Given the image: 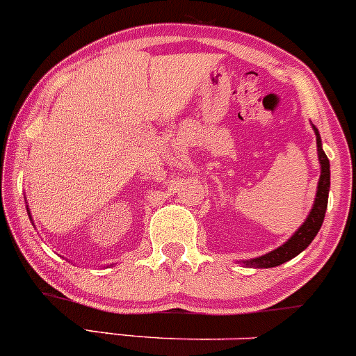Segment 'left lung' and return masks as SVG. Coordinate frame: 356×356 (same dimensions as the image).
Returning <instances> with one entry per match:
<instances>
[{
  "instance_id": "8db88e82",
  "label": "left lung",
  "mask_w": 356,
  "mask_h": 356,
  "mask_svg": "<svg viewBox=\"0 0 356 356\" xmlns=\"http://www.w3.org/2000/svg\"><path fill=\"white\" fill-rule=\"evenodd\" d=\"M315 131V138H317V152H318V161H321V179H318L317 186V195H315V203L312 207V211L308 213L307 220L303 222V225H300L296 232L284 243L282 246H279L277 250L270 251V253H265L261 257L253 258V260H246L243 264L246 267H257V268H270L277 267V265L289 261L291 258H294L296 254H300L305 250L314 238L317 236V232L321 231L322 222H324L325 210H327V198H329V188H331V170H329V160L327 155L322 149V139L318 134V129L315 125H312Z\"/></svg>"
}]
</instances>
